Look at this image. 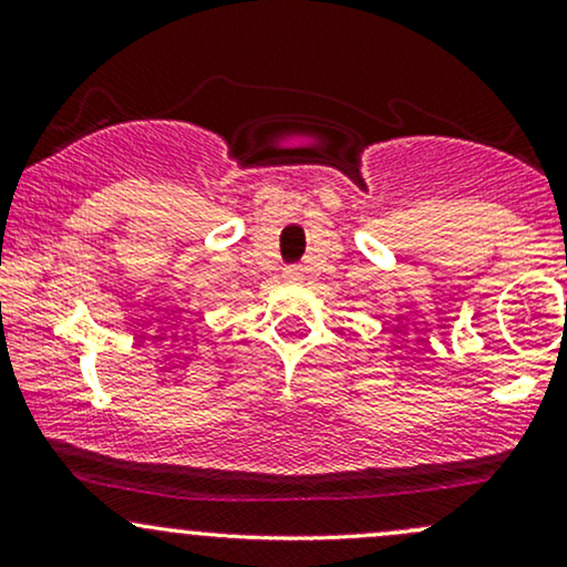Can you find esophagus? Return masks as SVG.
<instances>
[{
	"label": "esophagus",
	"instance_id": "34e87169",
	"mask_svg": "<svg viewBox=\"0 0 567 567\" xmlns=\"http://www.w3.org/2000/svg\"><path fill=\"white\" fill-rule=\"evenodd\" d=\"M282 277L288 279V282H301V279H303V266H288V269L282 271Z\"/></svg>",
	"mask_w": 567,
	"mask_h": 567
}]
</instances>
